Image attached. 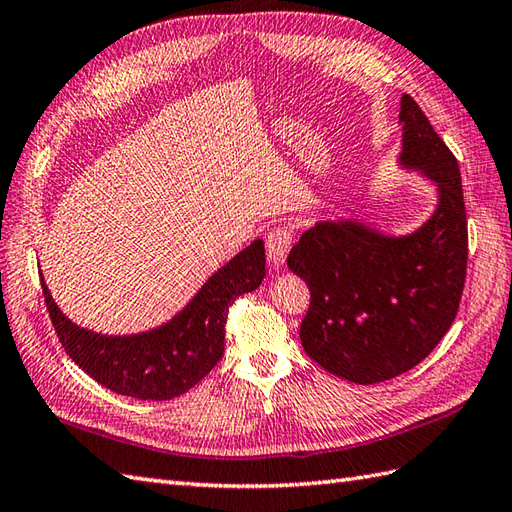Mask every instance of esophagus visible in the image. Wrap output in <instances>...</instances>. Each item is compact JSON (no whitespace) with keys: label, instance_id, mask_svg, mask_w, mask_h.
Segmentation results:
<instances>
[{"label":"esophagus","instance_id":"1","mask_svg":"<svg viewBox=\"0 0 512 512\" xmlns=\"http://www.w3.org/2000/svg\"><path fill=\"white\" fill-rule=\"evenodd\" d=\"M294 240L292 227H277L272 229L266 237V253L272 266H283L285 257L290 253V246Z\"/></svg>","mask_w":512,"mask_h":512}]
</instances>
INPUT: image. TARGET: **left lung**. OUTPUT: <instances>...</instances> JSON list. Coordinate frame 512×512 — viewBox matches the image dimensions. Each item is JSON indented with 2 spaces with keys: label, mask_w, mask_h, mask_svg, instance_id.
I'll return each mask as SVG.
<instances>
[{
  "label": "left lung",
  "mask_w": 512,
  "mask_h": 512,
  "mask_svg": "<svg viewBox=\"0 0 512 512\" xmlns=\"http://www.w3.org/2000/svg\"><path fill=\"white\" fill-rule=\"evenodd\" d=\"M399 122V163L438 189L432 218L408 235L355 220L316 222L288 255V268L312 294L299 334L305 353L364 386L406 373L432 353L454 323L467 275L458 161L408 93Z\"/></svg>",
  "instance_id": "8db88e82"
}]
</instances>
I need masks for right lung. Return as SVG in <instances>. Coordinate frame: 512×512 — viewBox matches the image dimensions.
I'll return each instance as SVG.
<instances>
[{
	"mask_svg": "<svg viewBox=\"0 0 512 512\" xmlns=\"http://www.w3.org/2000/svg\"><path fill=\"white\" fill-rule=\"evenodd\" d=\"M266 277L264 242L255 240L211 275L168 323L133 336H102L58 310L45 281L43 296L56 336L82 371L117 395L168 401L196 386L224 353V325L237 296Z\"/></svg>",
	"mask_w": 512,
	"mask_h": 512,
	"instance_id": "add662e5",
	"label": "right lung"
}]
</instances>
